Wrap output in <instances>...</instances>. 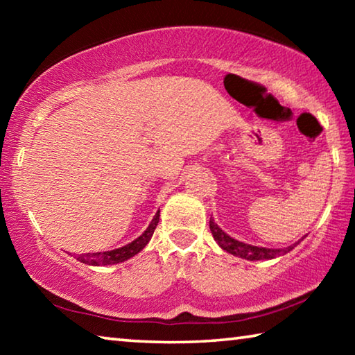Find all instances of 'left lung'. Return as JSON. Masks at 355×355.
<instances>
[{
  "instance_id": "left-lung-1",
  "label": "left lung",
  "mask_w": 355,
  "mask_h": 355,
  "mask_svg": "<svg viewBox=\"0 0 355 355\" xmlns=\"http://www.w3.org/2000/svg\"><path fill=\"white\" fill-rule=\"evenodd\" d=\"M209 230H211L214 241L218 243L222 249L227 250L228 254L244 258V260H249V261L272 260V258L288 254V252L293 250L299 244L297 241L291 245H288L285 249H268V248H258V245L245 244V243L238 241L235 238H232L230 235H227V233L222 230L218 224H216L213 218H209Z\"/></svg>"
}]
</instances>
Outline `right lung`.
<instances>
[{
    "label": "right lung",
    "instance_id": "right-lung-1",
    "mask_svg": "<svg viewBox=\"0 0 355 355\" xmlns=\"http://www.w3.org/2000/svg\"><path fill=\"white\" fill-rule=\"evenodd\" d=\"M158 222H159V209H158V213L153 216V219L148 224V227L146 228V232H144L141 236H137L135 241H131L130 244L123 245V248H119V249H112V250H106V252H95V254H83V255H76L75 258L78 261L89 264V266H107V264H117V263L127 261L131 257L139 254V252L148 244V241L153 236V232H155L156 225H158Z\"/></svg>",
    "mask_w": 355,
    "mask_h": 355
}]
</instances>
